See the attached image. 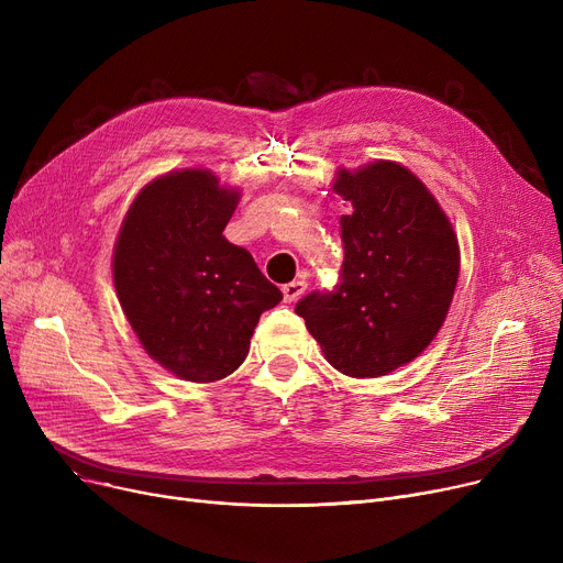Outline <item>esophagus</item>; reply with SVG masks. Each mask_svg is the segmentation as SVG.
<instances>
[{
	"instance_id": "34e87169",
	"label": "esophagus",
	"mask_w": 563,
	"mask_h": 563,
	"mask_svg": "<svg viewBox=\"0 0 563 563\" xmlns=\"http://www.w3.org/2000/svg\"><path fill=\"white\" fill-rule=\"evenodd\" d=\"M306 289H308L306 280H291L287 285H283V297H285L287 303H291V301H297Z\"/></svg>"
}]
</instances>
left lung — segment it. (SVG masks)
I'll list each match as a JSON object with an SVG mask.
<instances>
[{
	"label": "left lung",
	"instance_id": "left-lung-1",
	"mask_svg": "<svg viewBox=\"0 0 563 563\" xmlns=\"http://www.w3.org/2000/svg\"><path fill=\"white\" fill-rule=\"evenodd\" d=\"M344 262L333 291L297 303L323 356L342 374H388L431 344L459 280V242L438 200L406 166L374 162L338 170Z\"/></svg>",
	"mask_w": 563,
	"mask_h": 563
}]
</instances>
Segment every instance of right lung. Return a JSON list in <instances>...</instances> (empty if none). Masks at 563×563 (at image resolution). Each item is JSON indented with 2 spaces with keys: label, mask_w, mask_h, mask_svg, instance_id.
Masks as SVG:
<instances>
[{
  "label": "right lung",
  "mask_w": 563,
  "mask_h": 563,
  "mask_svg": "<svg viewBox=\"0 0 563 563\" xmlns=\"http://www.w3.org/2000/svg\"><path fill=\"white\" fill-rule=\"evenodd\" d=\"M240 191L202 168L166 173L134 198L113 249V285L162 367L194 383L246 358L260 314L283 301L253 255L223 236Z\"/></svg>",
  "instance_id": "right-lung-1"
}]
</instances>
